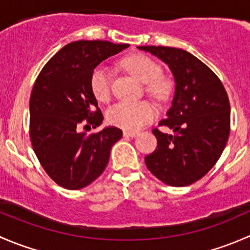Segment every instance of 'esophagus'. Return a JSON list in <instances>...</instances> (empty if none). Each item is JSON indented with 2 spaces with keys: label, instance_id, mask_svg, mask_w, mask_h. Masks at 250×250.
Listing matches in <instances>:
<instances>
[{
  "label": "esophagus",
  "instance_id": "1",
  "mask_svg": "<svg viewBox=\"0 0 250 250\" xmlns=\"http://www.w3.org/2000/svg\"><path fill=\"white\" fill-rule=\"evenodd\" d=\"M138 134H139V133H138V132H132V130H125V132H123V135H125V137H129V138L137 137Z\"/></svg>",
  "mask_w": 250,
  "mask_h": 250
}]
</instances>
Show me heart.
I'll list each match as a JSON object with an SVG mask.
<instances>
[{
    "label": "heart",
    "mask_w": 250,
    "mask_h": 250,
    "mask_svg": "<svg viewBox=\"0 0 250 250\" xmlns=\"http://www.w3.org/2000/svg\"><path fill=\"white\" fill-rule=\"evenodd\" d=\"M122 66L143 82L146 92L157 100H165L169 94L170 85L162 77L160 65L146 55H129L122 60ZM90 90L98 102L105 103L111 97V72L105 65H98L90 74ZM156 110L150 103L121 102L106 111L109 123L127 130H138L153 120Z\"/></svg>",
    "instance_id": "obj_1"
}]
</instances>
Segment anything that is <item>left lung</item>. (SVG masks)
Here are the masks:
<instances>
[{
	"label": "left lung",
	"instance_id": "1",
	"mask_svg": "<svg viewBox=\"0 0 250 250\" xmlns=\"http://www.w3.org/2000/svg\"><path fill=\"white\" fill-rule=\"evenodd\" d=\"M169 66L175 93L167 118L173 134L152 130L157 147L145 157L147 169L170 186L191 185L220 158L230 135V102L219 77L184 49L140 46Z\"/></svg>",
	"mask_w": 250,
	"mask_h": 250
}]
</instances>
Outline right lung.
<instances>
[{
  "label": "right lung",
  "mask_w": 250,
  "mask_h": 250,
  "mask_svg": "<svg viewBox=\"0 0 250 250\" xmlns=\"http://www.w3.org/2000/svg\"><path fill=\"white\" fill-rule=\"evenodd\" d=\"M128 47L109 41L71 42L36 78L30 97V139L43 169L62 188L80 190L93 183L106 168L112 145L122 138L116 127L89 135L80 128L99 127L104 120L90 90V74Z\"/></svg>",
  "instance_id": "right-lung-1"
}]
</instances>
